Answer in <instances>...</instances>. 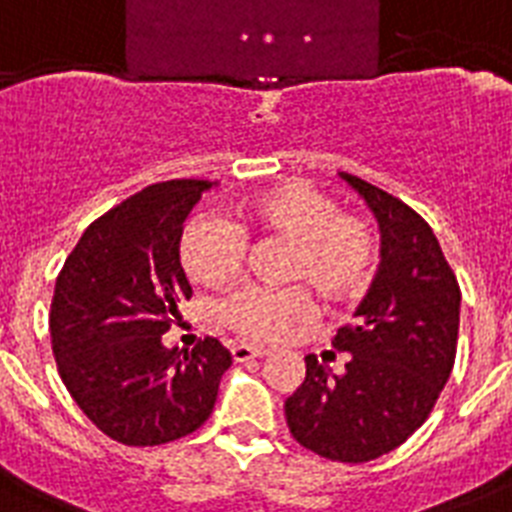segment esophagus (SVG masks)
<instances>
[{
	"mask_svg": "<svg viewBox=\"0 0 512 512\" xmlns=\"http://www.w3.org/2000/svg\"><path fill=\"white\" fill-rule=\"evenodd\" d=\"M268 353H271V350L255 348V345H244V342H239V345H233V348H231L233 361H249V358H263V356H268Z\"/></svg>",
	"mask_w": 512,
	"mask_h": 512,
	"instance_id": "esophagus-1",
	"label": "esophagus"
}]
</instances>
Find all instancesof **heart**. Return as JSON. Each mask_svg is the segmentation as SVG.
I'll list each match as a JSON object with an SVG mask.
<instances>
[{"instance_id": "obj_1", "label": "heart", "mask_w": 512, "mask_h": 512, "mask_svg": "<svg viewBox=\"0 0 512 512\" xmlns=\"http://www.w3.org/2000/svg\"><path fill=\"white\" fill-rule=\"evenodd\" d=\"M247 236L289 244L287 279L303 281L332 305L364 297L380 271L374 225L297 180L255 193L233 212V223L220 217L191 220L177 244L180 265L196 284L223 287L239 276ZM311 316V297L300 287L241 289L217 305L220 324L247 340H279Z\"/></svg>"}]
</instances>
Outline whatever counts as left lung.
Wrapping results in <instances>:
<instances>
[{"mask_svg": "<svg viewBox=\"0 0 512 512\" xmlns=\"http://www.w3.org/2000/svg\"><path fill=\"white\" fill-rule=\"evenodd\" d=\"M380 225V271L337 329L340 374L305 356L303 385L284 401L289 433L332 462H369L401 446L433 412L457 356L460 284L436 233L393 193L340 172Z\"/></svg>", "mask_w": 512, "mask_h": 512, "instance_id": "obj_1", "label": "left lung"}]
</instances>
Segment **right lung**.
I'll list each match as a JSON object with an SVG mask.
<instances>
[{
	"instance_id": "add662e5",
	"label": "right lung",
	"mask_w": 512,
	"mask_h": 512,
	"mask_svg": "<svg viewBox=\"0 0 512 512\" xmlns=\"http://www.w3.org/2000/svg\"><path fill=\"white\" fill-rule=\"evenodd\" d=\"M209 180H167L124 199L82 233L55 281L52 356L79 409L108 438L159 446L199 430L215 409L231 353L204 337L191 350L162 335L191 297L177 244Z\"/></svg>"
}]
</instances>
